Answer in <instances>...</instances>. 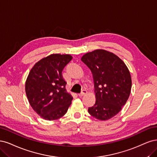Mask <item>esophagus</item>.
I'll list each match as a JSON object with an SVG mask.
<instances>
[{
  "label": "esophagus",
  "mask_w": 157,
  "mask_h": 157,
  "mask_svg": "<svg viewBox=\"0 0 157 157\" xmlns=\"http://www.w3.org/2000/svg\"><path fill=\"white\" fill-rule=\"evenodd\" d=\"M87 93V90H86V89H83V90H82V93H79L78 95H79V97H83V95L86 94Z\"/></svg>",
  "instance_id": "1"
}]
</instances>
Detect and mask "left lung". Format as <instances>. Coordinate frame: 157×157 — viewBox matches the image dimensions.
I'll return each mask as SVG.
<instances>
[{"label": "left lung", "instance_id": "left-lung-1", "mask_svg": "<svg viewBox=\"0 0 157 157\" xmlns=\"http://www.w3.org/2000/svg\"><path fill=\"white\" fill-rule=\"evenodd\" d=\"M82 60L90 70L94 81L96 102L88 112L98 120H108L128 99L132 87L129 70L118 56L104 49L87 53Z\"/></svg>", "mask_w": 157, "mask_h": 157}]
</instances>
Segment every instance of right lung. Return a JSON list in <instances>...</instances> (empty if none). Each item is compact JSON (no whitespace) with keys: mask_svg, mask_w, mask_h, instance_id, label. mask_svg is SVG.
<instances>
[{"mask_svg":"<svg viewBox=\"0 0 157 157\" xmlns=\"http://www.w3.org/2000/svg\"><path fill=\"white\" fill-rule=\"evenodd\" d=\"M72 59L70 55L52 54L31 68L25 82V92L33 109L45 120L62 117L72 103L62 72Z\"/></svg>","mask_w":157,"mask_h":157,"instance_id":"right-lung-1","label":"right lung"}]
</instances>
